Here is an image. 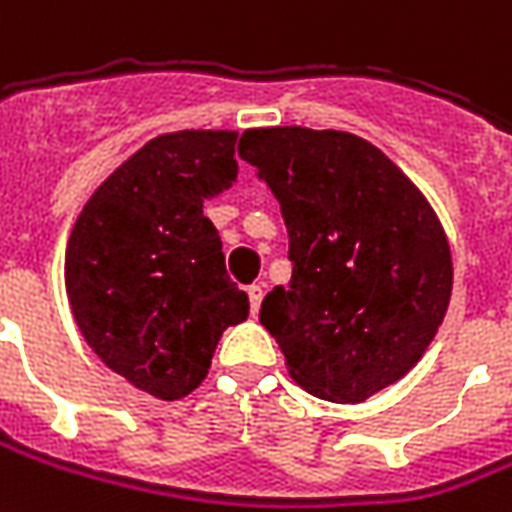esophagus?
I'll return each instance as SVG.
<instances>
[{"mask_svg":"<svg viewBox=\"0 0 512 512\" xmlns=\"http://www.w3.org/2000/svg\"><path fill=\"white\" fill-rule=\"evenodd\" d=\"M263 293H266V285H260V282H255V285H249V307H252V313H257V310H260V302H263Z\"/></svg>","mask_w":512,"mask_h":512,"instance_id":"34e87169","label":"esophagus"}]
</instances>
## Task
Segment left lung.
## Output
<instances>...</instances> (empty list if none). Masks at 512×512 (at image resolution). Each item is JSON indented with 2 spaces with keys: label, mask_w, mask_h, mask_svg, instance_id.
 I'll return each instance as SVG.
<instances>
[{
  "label": "left lung",
  "mask_w": 512,
  "mask_h": 512,
  "mask_svg": "<svg viewBox=\"0 0 512 512\" xmlns=\"http://www.w3.org/2000/svg\"><path fill=\"white\" fill-rule=\"evenodd\" d=\"M238 155L288 227L291 285L260 305L293 382L366 402L416 366L452 296V252L430 202L352 132L246 130Z\"/></svg>",
  "instance_id": "obj_1"
}]
</instances>
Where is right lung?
<instances>
[{
    "label": "right lung",
    "instance_id": "obj_1",
    "mask_svg": "<svg viewBox=\"0 0 512 512\" xmlns=\"http://www.w3.org/2000/svg\"><path fill=\"white\" fill-rule=\"evenodd\" d=\"M238 132L157 135L82 207L66 249V293L107 368L157 399L207 377L221 332L249 316L227 277L207 199L238 177Z\"/></svg>",
    "mask_w": 512,
    "mask_h": 512
}]
</instances>
